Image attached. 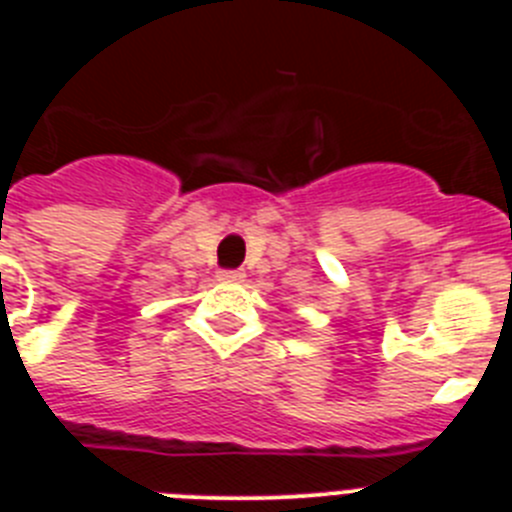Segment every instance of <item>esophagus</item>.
<instances>
[{
    "label": "esophagus",
    "instance_id": "34e87169",
    "mask_svg": "<svg viewBox=\"0 0 512 512\" xmlns=\"http://www.w3.org/2000/svg\"><path fill=\"white\" fill-rule=\"evenodd\" d=\"M217 279L223 284H241L246 279L243 271H233V269H225V271H217Z\"/></svg>",
    "mask_w": 512,
    "mask_h": 512
}]
</instances>
